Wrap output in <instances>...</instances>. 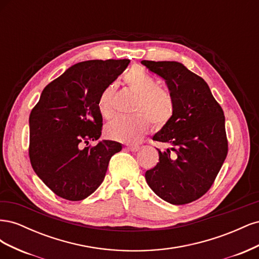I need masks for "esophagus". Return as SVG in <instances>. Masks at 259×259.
I'll use <instances>...</instances> for the list:
<instances>
[{"instance_id": "34e87169", "label": "esophagus", "mask_w": 259, "mask_h": 259, "mask_svg": "<svg viewBox=\"0 0 259 259\" xmlns=\"http://www.w3.org/2000/svg\"><path fill=\"white\" fill-rule=\"evenodd\" d=\"M126 148H127V150H130L132 152H137L140 149L139 146H127Z\"/></svg>"}]
</instances>
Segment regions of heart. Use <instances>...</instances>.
<instances>
[{
  "label": "heart",
  "instance_id": "obj_1",
  "mask_svg": "<svg viewBox=\"0 0 259 259\" xmlns=\"http://www.w3.org/2000/svg\"><path fill=\"white\" fill-rule=\"evenodd\" d=\"M124 82L137 95L132 116H117L105 127L107 138L115 142L134 144L139 142L150 130L151 122L155 128H162L171 120L175 103L169 92L158 88V82L143 68H132L125 73ZM113 86H108L100 93L97 101L99 114L110 119L114 114Z\"/></svg>",
  "mask_w": 259,
  "mask_h": 259
}]
</instances>
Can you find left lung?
Returning a JSON list of instances; mask_svg holds the SVG:
<instances>
[{
    "mask_svg": "<svg viewBox=\"0 0 259 259\" xmlns=\"http://www.w3.org/2000/svg\"><path fill=\"white\" fill-rule=\"evenodd\" d=\"M142 64L165 80L175 103L171 120L152 138L171 148L158 149L160 162L146 171L147 184L170 204H187L207 192L228 153L224 111L207 83L180 62Z\"/></svg>",
    "mask_w": 259,
    "mask_h": 259,
    "instance_id": "obj_1",
    "label": "left lung"
}]
</instances>
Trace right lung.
Listing matches in <instances>:
<instances>
[{
  "instance_id": "right-lung-1",
  "label": "right lung",
  "mask_w": 259,
  "mask_h": 259,
  "mask_svg": "<svg viewBox=\"0 0 259 259\" xmlns=\"http://www.w3.org/2000/svg\"><path fill=\"white\" fill-rule=\"evenodd\" d=\"M128 59L86 60L70 67L43 90L29 116V156L35 174L58 197L88 198L104 182L111 156L120 143L89 140L101 135L100 93L114 82Z\"/></svg>"
}]
</instances>
